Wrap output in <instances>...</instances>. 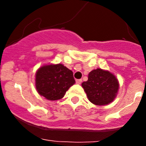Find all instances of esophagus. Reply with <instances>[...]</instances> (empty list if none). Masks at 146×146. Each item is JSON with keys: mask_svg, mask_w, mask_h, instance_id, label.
<instances>
[{"mask_svg": "<svg viewBox=\"0 0 146 146\" xmlns=\"http://www.w3.org/2000/svg\"><path fill=\"white\" fill-rule=\"evenodd\" d=\"M81 82H82V80L79 79V80H76V83L77 84H81Z\"/></svg>", "mask_w": 146, "mask_h": 146, "instance_id": "34e87169", "label": "esophagus"}]
</instances>
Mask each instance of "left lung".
Instances as JSON below:
<instances>
[{
  "instance_id": "left-lung-1",
  "label": "left lung",
  "mask_w": 146,
  "mask_h": 146,
  "mask_svg": "<svg viewBox=\"0 0 146 146\" xmlns=\"http://www.w3.org/2000/svg\"><path fill=\"white\" fill-rule=\"evenodd\" d=\"M88 99L96 105H105L114 100L119 84L114 74L108 71L96 69L88 74V79L82 83Z\"/></svg>"
}]
</instances>
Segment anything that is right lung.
<instances>
[{
	"label": "right lung",
	"mask_w": 146,
	"mask_h": 146,
	"mask_svg": "<svg viewBox=\"0 0 146 146\" xmlns=\"http://www.w3.org/2000/svg\"><path fill=\"white\" fill-rule=\"evenodd\" d=\"M74 83L73 72L63 64L43 66L36 73L37 91L50 101L64 97L68 89Z\"/></svg>",
	"instance_id": "right-lung-1"
}]
</instances>
